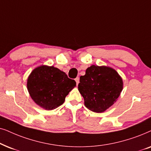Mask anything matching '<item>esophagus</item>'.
<instances>
[{
  "mask_svg": "<svg viewBox=\"0 0 151 151\" xmlns=\"http://www.w3.org/2000/svg\"><path fill=\"white\" fill-rule=\"evenodd\" d=\"M75 81H76V83H77V85H78V84H79V77L76 78Z\"/></svg>",
  "mask_w": 151,
  "mask_h": 151,
  "instance_id": "34e87169",
  "label": "esophagus"
}]
</instances>
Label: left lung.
I'll return each mask as SVG.
<instances>
[{
	"instance_id": "1",
	"label": "left lung",
	"mask_w": 151,
	"mask_h": 151,
	"mask_svg": "<svg viewBox=\"0 0 151 151\" xmlns=\"http://www.w3.org/2000/svg\"><path fill=\"white\" fill-rule=\"evenodd\" d=\"M121 76L108 66L92 65L80 77L78 90L84 104L94 112H103L115 103L123 90Z\"/></svg>"
}]
</instances>
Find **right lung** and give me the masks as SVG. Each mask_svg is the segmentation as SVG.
Listing matches in <instances>:
<instances>
[{"instance_id": "add662e5", "label": "right lung", "mask_w": 151, "mask_h": 151, "mask_svg": "<svg viewBox=\"0 0 151 151\" xmlns=\"http://www.w3.org/2000/svg\"><path fill=\"white\" fill-rule=\"evenodd\" d=\"M76 82L54 66L42 65L32 70L27 80L31 98L43 109L52 110L63 104Z\"/></svg>"}]
</instances>
